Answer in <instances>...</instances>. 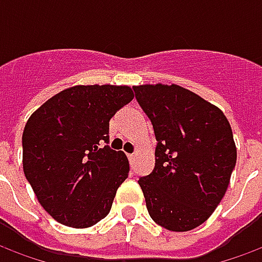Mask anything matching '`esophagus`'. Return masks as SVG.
Masks as SVG:
<instances>
[{
	"instance_id": "1",
	"label": "esophagus",
	"mask_w": 262,
	"mask_h": 262,
	"mask_svg": "<svg viewBox=\"0 0 262 262\" xmlns=\"http://www.w3.org/2000/svg\"><path fill=\"white\" fill-rule=\"evenodd\" d=\"M127 159H129V161H130V164L133 165V163H135V159H136V156H135V153L127 154Z\"/></svg>"
}]
</instances>
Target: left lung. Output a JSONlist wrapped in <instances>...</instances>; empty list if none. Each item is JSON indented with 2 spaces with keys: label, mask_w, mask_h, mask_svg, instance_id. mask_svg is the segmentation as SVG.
I'll return each instance as SVG.
<instances>
[{
  "label": "left lung",
  "mask_w": 262,
  "mask_h": 262,
  "mask_svg": "<svg viewBox=\"0 0 262 262\" xmlns=\"http://www.w3.org/2000/svg\"><path fill=\"white\" fill-rule=\"evenodd\" d=\"M133 90L157 140L154 170L139 180L148 214L167 230H192L229 187L237 160L230 123L213 103L177 84Z\"/></svg>",
  "instance_id": "left-lung-1"
}]
</instances>
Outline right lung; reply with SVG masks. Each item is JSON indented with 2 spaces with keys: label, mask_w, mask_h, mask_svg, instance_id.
Returning a JSON list of instances; mask_svg holds the SVG:
<instances>
[{
  "label": "right lung",
  "mask_w": 262,
  "mask_h": 262,
  "mask_svg": "<svg viewBox=\"0 0 262 262\" xmlns=\"http://www.w3.org/2000/svg\"><path fill=\"white\" fill-rule=\"evenodd\" d=\"M133 97L127 85H74L29 116L24 172L42 208L61 225L85 229L109 213L129 161L102 143L109 142V119Z\"/></svg>",
  "instance_id": "right-lung-1"
}]
</instances>
